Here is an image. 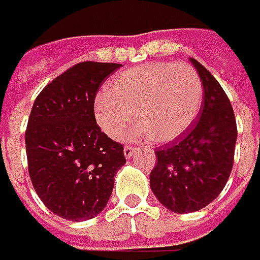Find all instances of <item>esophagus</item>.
I'll use <instances>...</instances> for the list:
<instances>
[{"label":"esophagus","instance_id":"esophagus-1","mask_svg":"<svg viewBox=\"0 0 260 260\" xmlns=\"http://www.w3.org/2000/svg\"><path fill=\"white\" fill-rule=\"evenodd\" d=\"M134 152H135V148L131 147V145H125V148H123V154H125V157L131 158Z\"/></svg>","mask_w":260,"mask_h":260}]
</instances>
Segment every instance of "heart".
<instances>
[{
  "label": "heart",
  "mask_w": 260,
  "mask_h": 260,
  "mask_svg": "<svg viewBox=\"0 0 260 260\" xmlns=\"http://www.w3.org/2000/svg\"><path fill=\"white\" fill-rule=\"evenodd\" d=\"M203 101L197 72L185 63L157 61L112 77L94 105V118L113 141H121L137 118L135 137L170 142L190 128Z\"/></svg>",
  "instance_id": "1"
}]
</instances>
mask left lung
<instances>
[{"mask_svg": "<svg viewBox=\"0 0 260 260\" xmlns=\"http://www.w3.org/2000/svg\"><path fill=\"white\" fill-rule=\"evenodd\" d=\"M203 83L197 122L178 142L155 149L151 190L174 213H191L210 204L228 183L233 168L237 126L228 94L210 72L190 58Z\"/></svg>", "mask_w": 260, "mask_h": 260, "instance_id": "1", "label": "left lung"}]
</instances>
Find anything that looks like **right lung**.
<instances>
[{
    "label": "right lung",
    "mask_w": 260,
    "mask_h": 260,
    "mask_svg": "<svg viewBox=\"0 0 260 260\" xmlns=\"http://www.w3.org/2000/svg\"><path fill=\"white\" fill-rule=\"evenodd\" d=\"M122 64L82 61L68 69L36 98L25 131L32 187L54 214L89 220L108 204L123 145L101 131L94 98Z\"/></svg>",
    "instance_id": "add662e5"
}]
</instances>
